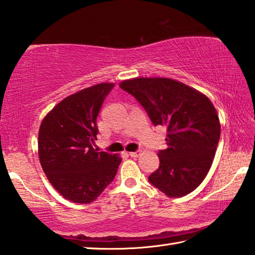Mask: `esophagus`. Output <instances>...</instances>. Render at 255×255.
I'll use <instances>...</instances> for the list:
<instances>
[{"label":"esophagus","mask_w":255,"mask_h":255,"mask_svg":"<svg viewBox=\"0 0 255 255\" xmlns=\"http://www.w3.org/2000/svg\"><path fill=\"white\" fill-rule=\"evenodd\" d=\"M140 154V151H134V152H129V155L131 156V158H138Z\"/></svg>","instance_id":"esophagus-1"}]
</instances>
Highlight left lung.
<instances>
[{
	"instance_id": "obj_1",
	"label": "left lung",
	"mask_w": 255,
	"mask_h": 255,
	"mask_svg": "<svg viewBox=\"0 0 255 255\" xmlns=\"http://www.w3.org/2000/svg\"><path fill=\"white\" fill-rule=\"evenodd\" d=\"M119 86L136 97L153 125L165 126L167 148L150 183L167 197L196 189L213 164L220 137L217 111L207 96L169 78H133Z\"/></svg>"
}]
</instances>
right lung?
<instances>
[{
  "instance_id": "obj_1",
  "label": "right lung",
  "mask_w": 255,
  "mask_h": 255,
  "mask_svg": "<svg viewBox=\"0 0 255 255\" xmlns=\"http://www.w3.org/2000/svg\"><path fill=\"white\" fill-rule=\"evenodd\" d=\"M115 83H99L69 95L42 119L38 156L53 188L75 204H90L115 177L119 154L99 152L96 117Z\"/></svg>"
}]
</instances>
